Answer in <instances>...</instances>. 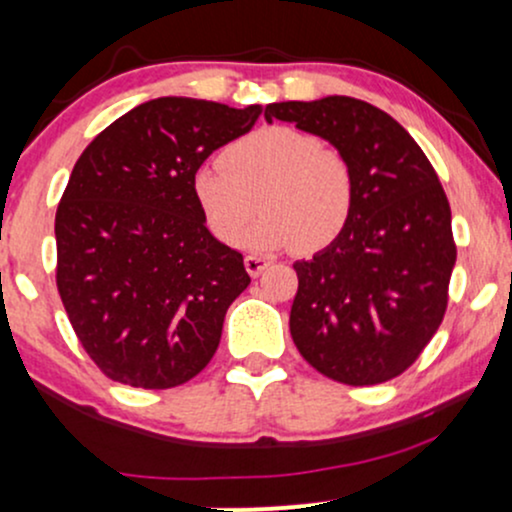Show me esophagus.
<instances>
[{
  "label": "esophagus",
  "mask_w": 512,
  "mask_h": 512,
  "mask_svg": "<svg viewBox=\"0 0 512 512\" xmlns=\"http://www.w3.org/2000/svg\"><path fill=\"white\" fill-rule=\"evenodd\" d=\"M267 267H269V260H264V257H257V255L245 257V269H248L250 276H260Z\"/></svg>",
  "instance_id": "34e87169"
}]
</instances>
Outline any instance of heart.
<instances>
[{
    "label": "heart",
    "instance_id": "1",
    "mask_svg": "<svg viewBox=\"0 0 512 512\" xmlns=\"http://www.w3.org/2000/svg\"><path fill=\"white\" fill-rule=\"evenodd\" d=\"M221 166L192 173V197L211 236L226 245L240 243L260 207L264 216L245 236L248 248L313 255L330 248L354 214L349 158L296 127L257 129L223 151Z\"/></svg>",
    "mask_w": 512,
    "mask_h": 512
}]
</instances>
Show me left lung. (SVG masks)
<instances>
[{"label":"left lung","instance_id":"8db88e82","mask_svg":"<svg viewBox=\"0 0 512 512\" xmlns=\"http://www.w3.org/2000/svg\"><path fill=\"white\" fill-rule=\"evenodd\" d=\"M264 120L293 122L349 158V226L313 260L293 264L291 337L315 370L344 385H378L419 358L443 322L457 248L450 204L411 134L366 101L269 103Z\"/></svg>","mask_w":512,"mask_h":512}]
</instances>
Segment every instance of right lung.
Instances as JSON below:
<instances>
[{
	"label": "right lung",
	"mask_w": 512,
	"mask_h": 512,
	"mask_svg": "<svg viewBox=\"0 0 512 512\" xmlns=\"http://www.w3.org/2000/svg\"><path fill=\"white\" fill-rule=\"evenodd\" d=\"M260 113L156 98L117 117L76 161L55 216L57 289L86 354L117 383L168 390L219 349L250 276L243 255L209 233L192 173Z\"/></svg>",
	"instance_id": "1"
}]
</instances>
